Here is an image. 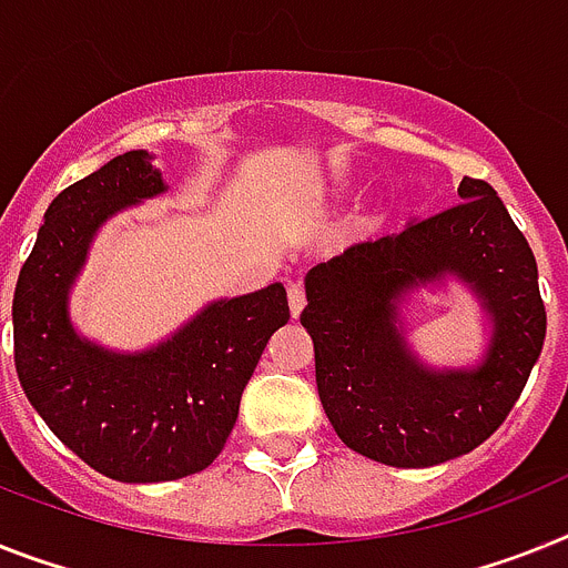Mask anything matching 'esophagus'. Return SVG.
Listing matches in <instances>:
<instances>
[{
	"instance_id": "1",
	"label": "esophagus",
	"mask_w": 568,
	"mask_h": 568,
	"mask_svg": "<svg viewBox=\"0 0 568 568\" xmlns=\"http://www.w3.org/2000/svg\"><path fill=\"white\" fill-rule=\"evenodd\" d=\"M288 306H292V317H300L306 308V288L300 283L288 285Z\"/></svg>"
}]
</instances>
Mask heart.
Segmentation results:
<instances>
[{
	"label": "heart",
	"instance_id": "heart-1",
	"mask_svg": "<svg viewBox=\"0 0 568 568\" xmlns=\"http://www.w3.org/2000/svg\"><path fill=\"white\" fill-rule=\"evenodd\" d=\"M343 184H335V187H328V199H335V195L343 193ZM375 227H378V213L373 211V207H366V211L357 213L355 219L349 222V233L352 236H366V233H373Z\"/></svg>",
	"mask_w": 568,
	"mask_h": 568
}]
</instances>
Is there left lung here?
<instances>
[{"label": "left lung", "mask_w": 568, "mask_h": 568, "mask_svg": "<svg viewBox=\"0 0 568 568\" xmlns=\"http://www.w3.org/2000/svg\"><path fill=\"white\" fill-rule=\"evenodd\" d=\"M450 273L491 317L483 365L433 371L403 341L400 300ZM300 323L346 447L393 468H430L479 447L517 404L546 341L537 260L497 190L462 179L459 202L395 236L357 242L306 274Z\"/></svg>", "instance_id": "left-lung-1"}]
</instances>
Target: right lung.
I'll return each instance as SVG.
<instances>
[{"instance_id": "1", "label": "right lung", "mask_w": 568, "mask_h": 568, "mask_svg": "<svg viewBox=\"0 0 568 568\" xmlns=\"http://www.w3.org/2000/svg\"><path fill=\"white\" fill-rule=\"evenodd\" d=\"M164 190L146 150L74 181L49 204L13 292V361L28 402L69 450L118 483H170L207 468L231 436L271 335L292 317L285 288L274 283L216 300L135 355L80 337L69 292L94 233Z\"/></svg>"}]
</instances>
